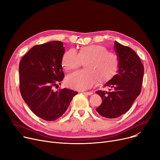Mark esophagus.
I'll return each instance as SVG.
<instances>
[{
  "label": "esophagus",
  "instance_id": "34e87169",
  "mask_svg": "<svg viewBox=\"0 0 160 160\" xmlns=\"http://www.w3.org/2000/svg\"><path fill=\"white\" fill-rule=\"evenodd\" d=\"M82 93H83V94L87 95H93V93H92V92H82Z\"/></svg>",
  "mask_w": 160,
  "mask_h": 160
}]
</instances>
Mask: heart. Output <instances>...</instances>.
<instances>
[{
  "mask_svg": "<svg viewBox=\"0 0 160 160\" xmlns=\"http://www.w3.org/2000/svg\"><path fill=\"white\" fill-rule=\"evenodd\" d=\"M84 62L86 69L69 74L65 78L66 85L76 90L91 88L97 82L110 81L119 68V59L113 53L109 52L104 46L93 45L81 47L78 53L72 48L67 50L62 57L61 64L66 71L78 68Z\"/></svg>",
  "mask_w": 160,
  "mask_h": 160,
  "instance_id": "b5f03b06",
  "label": "heart"
}]
</instances>
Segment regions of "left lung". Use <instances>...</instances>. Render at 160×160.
<instances>
[{"label": "left lung", "instance_id": "1", "mask_svg": "<svg viewBox=\"0 0 160 160\" xmlns=\"http://www.w3.org/2000/svg\"><path fill=\"white\" fill-rule=\"evenodd\" d=\"M114 48L119 59V69L104 85L110 91L96 92L102 100L96 110L108 119L117 118L130 110L140 94L144 74V67L133 49L117 41H115Z\"/></svg>", "mask_w": 160, "mask_h": 160}]
</instances>
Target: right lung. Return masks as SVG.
Here are the masks:
<instances>
[{
  "mask_svg": "<svg viewBox=\"0 0 160 160\" xmlns=\"http://www.w3.org/2000/svg\"><path fill=\"white\" fill-rule=\"evenodd\" d=\"M63 43L50 41L33 46L19 63L21 96L32 112L42 119L52 121L67 110L77 91L52 88L64 78L61 60L65 52Z\"/></svg>",
  "mask_w": 160,
  "mask_h": 160,
  "instance_id": "right-lung-1",
  "label": "right lung"
}]
</instances>
